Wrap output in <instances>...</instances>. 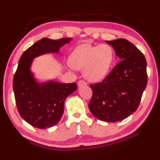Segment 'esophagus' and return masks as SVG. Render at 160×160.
Returning a JSON list of instances; mask_svg holds the SVG:
<instances>
[{"label":"esophagus","instance_id":"34e87169","mask_svg":"<svg viewBox=\"0 0 160 160\" xmlns=\"http://www.w3.org/2000/svg\"><path fill=\"white\" fill-rule=\"evenodd\" d=\"M87 83L84 80H80L78 82V87H82V86H86Z\"/></svg>","mask_w":160,"mask_h":160}]
</instances>
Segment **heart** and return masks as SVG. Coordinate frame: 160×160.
Instances as JSON below:
<instances>
[{
  "label": "heart",
  "mask_w": 160,
  "mask_h": 160,
  "mask_svg": "<svg viewBox=\"0 0 160 160\" xmlns=\"http://www.w3.org/2000/svg\"><path fill=\"white\" fill-rule=\"evenodd\" d=\"M114 59L112 47L108 44L92 46L82 44L72 51L70 67L84 69V75L91 82H99L109 73Z\"/></svg>",
  "instance_id": "1"
}]
</instances>
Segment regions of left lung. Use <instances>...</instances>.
I'll list each match as a JSON object with an SVG mask.
<instances>
[{
	"label": "left lung",
	"mask_w": 160,
	"mask_h": 160,
	"mask_svg": "<svg viewBox=\"0 0 160 160\" xmlns=\"http://www.w3.org/2000/svg\"><path fill=\"white\" fill-rule=\"evenodd\" d=\"M121 61L102 82L90 85L89 109L105 122H117L137 110L147 86V62L138 48L125 39L106 41Z\"/></svg>",
	"instance_id": "left-lung-1"
}]
</instances>
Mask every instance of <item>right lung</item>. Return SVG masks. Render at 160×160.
<instances>
[{"label": "right lung", "instance_id": "1", "mask_svg": "<svg viewBox=\"0 0 160 160\" xmlns=\"http://www.w3.org/2000/svg\"><path fill=\"white\" fill-rule=\"evenodd\" d=\"M72 39L43 38L28 48L19 60L12 84L16 105L21 117L35 128H50L60 121L65 100L77 90V85L54 80L39 82L31 70L32 62L44 54L58 53L60 48Z\"/></svg>", "mask_w": 160, "mask_h": 160}]
</instances>
